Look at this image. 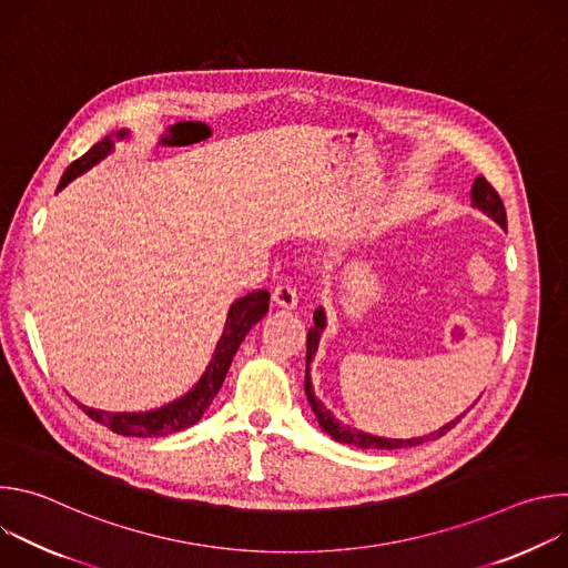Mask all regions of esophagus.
Masks as SVG:
<instances>
[{
	"mask_svg": "<svg viewBox=\"0 0 568 568\" xmlns=\"http://www.w3.org/2000/svg\"><path fill=\"white\" fill-rule=\"evenodd\" d=\"M272 298H274V303H276V305H281V307H287V310L296 307V303H298V296H296V287H294L292 283H278V285L274 287V294H272Z\"/></svg>",
	"mask_w": 568,
	"mask_h": 568,
	"instance_id": "1",
	"label": "esophagus"
}]
</instances>
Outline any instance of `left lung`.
<instances>
[{
    "label": "left lung",
    "mask_w": 568,
    "mask_h": 568,
    "mask_svg": "<svg viewBox=\"0 0 568 568\" xmlns=\"http://www.w3.org/2000/svg\"><path fill=\"white\" fill-rule=\"evenodd\" d=\"M471 206L480 209L485 215H490L499 226H504V229L508 226L506 206H504L499 193L495 191V186H493L488 180H485L483 175H478V178L474 180V186H471ZM323 328H326V312H323L321 307H316V310H314V326L307 331L305 395H307L310 407H312V412H314V416H316V420H318V427H321L323 432H328V434H331L335 440H339V443L355 445V447H362V449H399V447H416V445H423V443H427V440H436V438L445 436L449 429H454V427L460 423V418L478 402V399H476V402L471 404V407H469L465 414H460L456 420H452V423H447L445 427H440L438 432H434V434H429V436H420V438H407V440H402V438H379V436H371V434L357 432V429H353V427H348V425H342V423L335 420L333 414H331L326 407H323V404L314 397V390H312V384H310V362H312V357H314V353H316V348H318V339H321Z\"/></svg>",
    "instance_id": "1"
}]
</instances>
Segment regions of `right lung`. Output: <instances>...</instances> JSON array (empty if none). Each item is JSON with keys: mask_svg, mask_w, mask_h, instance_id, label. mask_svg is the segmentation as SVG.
Instances as JSON below:
<instances>
[{"mask_svg": "<svg viewBox=\"0 0 568 568\" xmlns=\"http://www.w3.org/2000/svg\"><path fill=\"white\" fill-rule=\"evenodd\" d=\"M114 136L125 139L128 130H119ZM114 136H105L103 141L94 143L83 156L75 159L73 164L64 171V175L58 184V191H62L73 178L83 175L85 171L97 166L101 159H105L114 148ZM267 310H270V292L267 290H256V292H250L247 296L237 298L229 310L224 333L215 346L213 359L209 362L204 375L193 386V390H189L184 397L166 404V407L145 412V414H110V412L83 407V404H78V407L83 409L94 423H101L121 436H136V438L169 436V434L193 427L204 416L209 404L215 399V395L226 377V371L231 366V359H233L235 351L240 348L242 339L247 337L254 323H258L267 314Z\"/></svg>", "mask_w": 568, "mask_h": 568, "instance_id": "1", "label": "right lung"}]
</instances>
